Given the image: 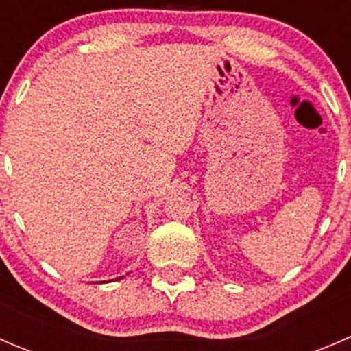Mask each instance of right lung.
<instances>
[{
    "instance_id": "right-lung-1",
    "label": "right lung",
    "mask_w": 351,
    "mask_h": 351,
    "mask_svg": "<svg viewBox=\"0 0 351 351\" xmlns=\"http://www.w3.org/2000/svg\"><path fill=\"white\" fill-rule=\"evenodd\" d=\"M120 278H122V277H120Z\"/></svg>"
}]
</instances>
